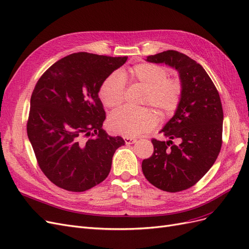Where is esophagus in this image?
Wrapping results in <instances>:
<instances>
[{"label":"esophagus","instance_id":"34e87169","mask_svg":"<svg viewBox=\"0 0 249 249\" xmlns=\"http://www.w3.org/2000/svg\"><path fill=\"white\" fill-rule=\"evenodd\" d=\"M124 141H125V142L127 143V145H131V143H134L136 142L135 139H133V138H127V136H125Z\"/></svg>","mask_w":249,"mask_h":249}]
</instances>
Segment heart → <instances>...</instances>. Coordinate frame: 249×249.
Listing matches in <instances>:
<instances>
[{"label": "heart", "instance_id": "1", "mask_svg": "<svg viewBox=\"0 0 249 249\" xmlns=\"http://www.w3.org/2000/svg\"><path fill=\"white\" fill-rule=\"evenodd\" d=\"M128 75L132 81L146 88L143 104H150L163 117L172 115L177 108L182 87L176 79L167 78V71L163 67L151 63H141L132 67ZM124 92L125 79L123 74L115 71L101 84L99 97L104 106L116 108L122 104ZM155 123L156 116L149 108L131 109L124 107L114 111L108 118L109 129L127 138L149 131Z\"/></svg>", "mask_w": 249, "mask_h": 249}]
</instances>
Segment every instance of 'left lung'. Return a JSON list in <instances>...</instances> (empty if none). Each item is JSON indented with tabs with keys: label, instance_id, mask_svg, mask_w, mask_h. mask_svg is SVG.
<instances>
[{
	"label": "left lung",
	"instance_id": "left-lung-1",
	"mask_svg": "<svg viewBox=\"0 0 249 249\" xmlns=\"http://www.w3.org/2000/svg\"><path fill=\"white\" fill-rule=\"evenodd\" d=\"M146 61L177 70L182 93L174 116L160 130L168 140H152L154 152L142 160V170L159 189L185 190L204 177L220 152L223 111L219 94L206 70L186 54L166 51Z\"/></svg>",
	"mask_w": 249,
	"mask_h": 249
}]
</instances>
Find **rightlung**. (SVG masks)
Returning a JSON list of instances; mask_svg holds the SVG:
<instances>
[{
    "mask_svg": "<svg viewBox=\"0 0 249 249\" xmlns=\"http://www.w3.org/2000/svg\"><path fill=\"white\" fill-rule=\"evenodd\" d=\"M127 59L75 53L39 78L27 132L40 168L54 185L82 192L108 176L115 152L125 141L102 129L106 111L98 93Z\"/></svg>",
    "mask_w": 249,
    "mask_h": 249,
    "instance_id": "add662e5",
    "label": "right lung"
}]
</instances>
